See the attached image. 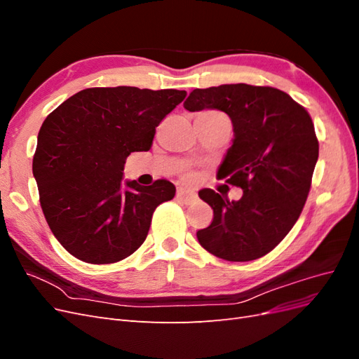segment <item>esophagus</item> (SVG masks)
Segmentation results:
<instances>
[{"label": "esophagus", "mask_w": 359, "mask_h": 359, "mask_svg": "<svg viewBox=\"0 0 359 359\" xmlns=\"http://www.w3.org/2000/svg\"><path fill=\"white\" fill-rule=\"evenodd\" d=\"M177 199H178L180 202H182V203L190 205V203H193L194 201H196V196H194L193 193H189V191H186V190L180 189V190L177 191Z\"/></svg>", "instance_id": "1"}]
</instances>
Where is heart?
Returning <instances> with one entry per match:
<instances>
[{
  "instance_id": "heart-1",
  "label": "heart",
  "mask_w": 359,
  "mask_h": 359,
  "mask_svg": "<svg viewBox=\"0 0 359 359\" xmlns=\"http://www.w3.org/2000/svg\"><path fill=\"white\" fill-rule=\"evenodd\" d=\"M202 114H205V115H217V116H223V118H227L224 114H222V112H219V111H205V112H202ZM187 178H193L191 173H190V175H187Z\"/></svg>"
}]
</instances>
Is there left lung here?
Masks as SVG:
<instances>
[{
    "mask_svg": "<svg viewBox=\"0 0 359 359\" xmlns=\"http://www.w3.org/2000/svg\"><path fill=\"white\" fill-rule=\"evenodd\" d=\"M190 112L219 109L233 124V144L219 178L243 189L229 201L211 189L199 191L214 217L196 232L211 255L247 262L274 250L297 223L311 187L319 140L306 107L273 86L231 83L193 90Z\"/></svg>",
    "mask_w": 359,
    "mask_h": 359,
    "instance_id": "8db88e82",
    "label": "left lung"
}]
</instances>
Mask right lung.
<instances>
[{"label": "right lung", "mask_w": 359, "mask_h": 359, "mask_svg": "<svg viewBox=\"0 0 359 359\" xmlns=\"http://www.w3.org/2000/svg\"><path fill=\"white\" fill-rule=\"evenodd\" d=\"M180 90L86 88L43 121L32 158L40 206L60 244L76 259L104 265L142 245L157 206L175 186L123 184L126 158L148 151L156 127L186 99Z\"/></svg>", "instance_id": "obj_1"}]
</instances>
